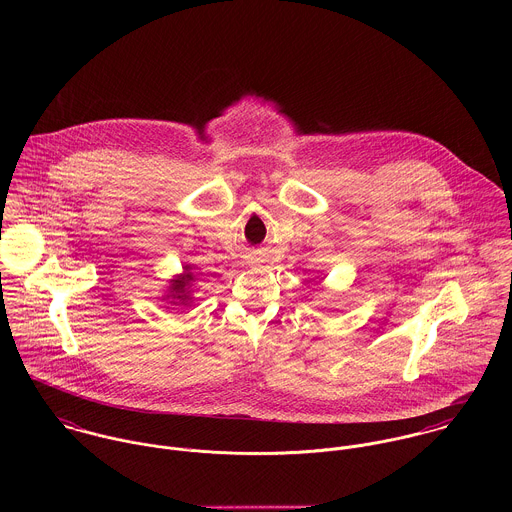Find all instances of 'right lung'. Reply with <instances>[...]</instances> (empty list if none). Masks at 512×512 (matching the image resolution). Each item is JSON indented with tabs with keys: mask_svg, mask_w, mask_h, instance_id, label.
Returning a JSON list of instances; mask_svg holds the SVG:
<instances>
[{
	"mask_svg": "<svg viewBox=\"0 0 512 512\" xmlns=\"http://www.w3.org/2000/svg\"><path fill=\"white\" fill-rule=\"evenodd\" d=\"M195 276L191 272V266L183 268L181 276H175L173 280H169V288H167V299H171V305H189L191 301V288H193Z\"/></svg>",
	"mask_w": 512,
	"mask_h": 512,
	"instance_id": "obj_1",
	"label": "right lung"
}]
</instances>
